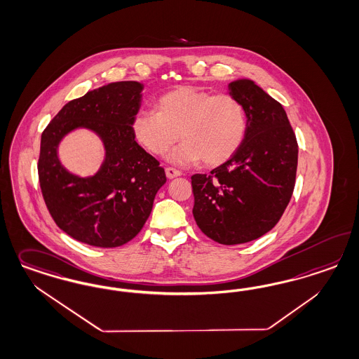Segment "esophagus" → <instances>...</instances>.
Returning a JSON list of instances; mask_svg holds the SVG:
<instances>
[{
    "label": "esophagus",
    "mask_w": 359,
    "mask_h": 359,
    "mask_svg": "<svg viewBox=\"0 0 359 359\" xmlns=\"http://www.w3.org/2000/svg\"><path fill=\"white\" fill-rule=\"evenodd\" d=\"M165 173H166V177H168L169 180H173L175 177H180V175L182 174L180 170H177V169H174V168H170V166L165 169Z\"/></svg>",
    "instance_id": "esophagus-1"
}]
</instances>
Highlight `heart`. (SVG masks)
Masks as SVG:
<instances>
[{"label": "heart", "instance_id": "1", "mask_svg": "<svg viewBox=\"0 0 359 359\" xmlns=\"http://www.w3.org/2000/svg\"><path fill=\"white\" fill-rule=\"evenodd\" d=\"M130 128L135 140L151 154L163 156L182 136L185 141L169 156L172 161L203 160L217 166L239 151L248 124L235 96L182 86L160 96L157 111H139Z\"/></svg>", "mask_w": 359, "mask_h": 359}]
</instances>
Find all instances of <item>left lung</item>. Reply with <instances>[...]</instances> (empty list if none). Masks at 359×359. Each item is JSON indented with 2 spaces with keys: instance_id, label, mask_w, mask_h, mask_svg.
Listing matches in <instances>:
<instances>
[{
  "instance_id": "8db88e82",
  "label": "left lung",
  "mask_w": 359,
  "mask_h": 359,
  "mask_svg": "<svg viewBox=\"0 0 359 359\" xmlns=\"http://www.w3.org/2000/svg\"><path fill=\"white\" fill-rule=\"evenodd\" d=\"M245 109L247 135L229 161L194 174L193 215L214 242L247 243L272 230L293 194L299 145L283 105L248 79L229 84Z\"/></svg>"
}]
</instances>
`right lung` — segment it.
<instances>
[{
    "label": "right lung",
    "instance_id": "1",
    "mask_svg": "<svg viewBox=\"0 0 359 359\" xmlns=\"http://www.w3.org/2000/svg\"><path fill=\"white\" fill-rule=\"evenodd\" d=\"M142 88L139 81H116L88 91L65 105L42 133L38 177L47 210L81 243L112 248L132 241L166 182L160 162L132 133ZM76 127L91 128L105 144L102 168L86 179L67 172L56 153L60 140Z\"/></svg>",
    "mask_w": 359,
    "mask_h": 359
}]
</instances>
